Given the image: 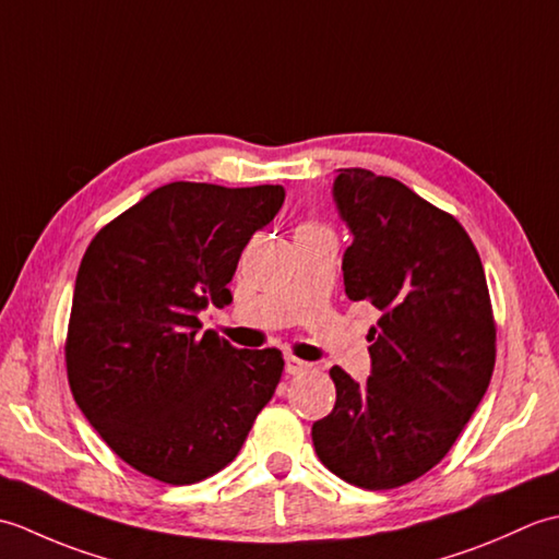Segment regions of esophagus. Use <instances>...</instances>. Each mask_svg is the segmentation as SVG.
I'll return each instance as SVG.
<instances>
[{"label": "esophagus", "mask_w": 559, "mask_h": 559, "mask_svg": "<svg viewBox=\"0 0 559 559\" xmlns=\"http://www.w3.org/2000/svg\"><path fill=\"white\" fill-rule=\"evenodd\" d=\"M310 367H312L310 362L295 358V355H286V372L288 374H302V372L310 370Z\"/></svg>", "instance_id": "34e87169"}]
</instances>
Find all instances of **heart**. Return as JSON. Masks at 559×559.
<instances>
[{"mask_svg": "<svg viewBox=\"0 0 559 559\" xmlns=\"http://www.w3.org/2000/svg\"><path fill=\"white\" fill-rule=\"evenodd\" d=\"M319 230H324V228H322V225H319L317 221H305V223L300 225V228H298V235H300V233H319Z\"/></svg>", "mask_w": 559, "mask_h": 559, "instance_id": "b5f03b06", "label": "heart"}]
</instances>
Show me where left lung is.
<instances>
[{
    "label": "left lung",
    "instance_id": "left-lung-1",
    "mask_svg": "<svg viewBox=\"0 0 559 559\" xmlns=\"http://www.w3.org/2000/svg\"><path fill=\"white\" fill-rule=\"evenodd\" d=\"M334 201L353 233L350 300L377 307L372 377L334 365L336 406L312 425L319 461L365 490L401 488L454 447L495 370L497 326L478 249L451 213L394 177L343 168Z\"/></svg>",
    "mask_w": 559,
    "mask_h": 559
}]
</instances>
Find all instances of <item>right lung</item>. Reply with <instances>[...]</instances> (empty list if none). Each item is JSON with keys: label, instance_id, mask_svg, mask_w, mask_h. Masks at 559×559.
<instances>
[{"label": "right lung", "instance_id": "1", "mask_svg": "<svg viewBox=\"0 0 559 559\" xmlns=\"http://www.w3.org/2000/svg\"><path fill=\"white\" fill-rule=\"evenodd\" d=\"M283 199L281 185H163L81 259L64 343L71 394L148 478L192 485L228 466L281 382L278 348L199 334V312L230 305L242 249Z\"/></svg>", "mask_w": 559, "mask_h": 559}]
</instances>
